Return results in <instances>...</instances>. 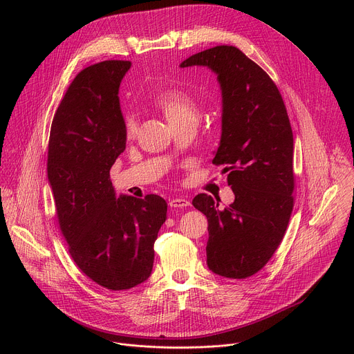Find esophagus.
Here are the masks:
<instances>
[{
  "instance_id": "34e87169",
  "label": "esophagus",
  "mask_w": 354,
  "mask_h": 354,
  "mask_svg": "<svg viewBox=\"0 0 354 354\" xmlns=\"http://www.w3.org/2000/svg\"><path fill=\"white\" fill-rule=\"evenodd\" d=\"M190 205V201L183 198V197H174L169 200V206L174 209H183Z\"/></svg>"
}]
</instances>
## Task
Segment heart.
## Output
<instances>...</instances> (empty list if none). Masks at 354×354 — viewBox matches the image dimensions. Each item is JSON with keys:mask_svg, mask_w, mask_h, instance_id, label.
I'll return each mask as SVG.
<instances>
[{"mask_svg": "<svg viewBox=\"0 0 354 354\" xmlns=\"http://www.w3.org/2000/svg\"><path fill=\"white\" fill-rule=\"evenodd\" d=\"M154 105L167 118L169 124L186 119H196L197 106L194 99L185 91L180 89H165L154 97ZM124 133L127 138H133L137 133V122L133 116L124 119Z\"/></svg>", "mask_w": 354, "mask_h": 354, "instance_id": "b5f03b06", "label": "heart"}]
</instances>
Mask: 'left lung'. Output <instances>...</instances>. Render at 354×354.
<instances>
[{
    "label": "left lung",
    "instance_id": "8db88e82",
    "mask_svg": "<svg viewBox=\"0 0 354 354\" xmlns=\"http://www.w3.org/2000/svg\"><path fill=\"white\" fill-rule=\"evenodd\" d=\"M206 66L223 92V133L213 164L224 167L235 200L225 209L206 193L192 205L209 220L207 265L228 279L258 273L274 255L294 206V140L273 80L234 46H216L180 67Z\"/></svg>",
    "mask_w": 354,
    "mask_h": 354
}]
</instances>
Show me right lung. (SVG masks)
<instances>
[{
  "label": "right lung",
  "mask_w": 354,
  "mask_h": 354,
  "mask_svg": "<svg viewBox=\"0 0 354 354\" xmlns=\"http://www.w3.org/2000/svg\"><path fill=\"white\" fill-rule=\"evenodd\" d=\"M130 62L106 60L77 74L52 122L47 176L60 231L78 269L111 291L145 281L167 220L157 194L116 198L111 168L126 148L119 85Z\"/></svg>",
  "instance_id": "right-lung-1"
}]
</instances>
